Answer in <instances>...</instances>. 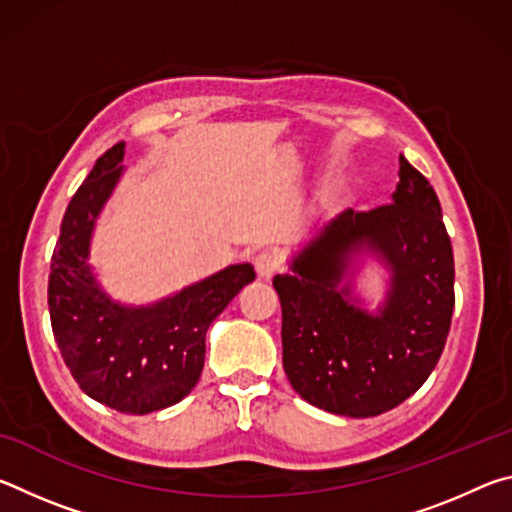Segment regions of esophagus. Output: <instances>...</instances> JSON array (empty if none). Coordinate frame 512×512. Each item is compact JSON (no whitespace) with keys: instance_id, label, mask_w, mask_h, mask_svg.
I'll list each match as a JSON object with an SVG mask.
<instances>
[{"instance_id":"34e87169","label":"esophagus","mask_w":512,"mask_h":512,"mask_svg":"<svg viewBox=\"0 0 512 512\" xmlns=\"http://www.w3.org/2000/svg\"><path fill=\"white\" fill-rule=\"evenodd\" d=\"M253 264H255L257 275L262 277V280H271V277L277 273V268H280V262H277V257L273 253L255 255Z\"/></svg>"}]
</instances>
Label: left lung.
<instances>
[{"label":"left lung","mask_w":512,"mask_h":512,"mask_svg":"<svg viewBox=\"0 0 512 512\" xmlns=\"http://www.w3.org/2000/svg\"><path fill=\"white\" fill-rule=\"evenodd\" d=\"M370 247L392 266L387 307L370 317L338 287L349 255ZM282 366L302 400L372 418L411 397L443 354L454 314V255L438 196L400 155L393 201L345 210L275 275Z\"/></svg>","instance_id":"obj_1"}]
</instances>
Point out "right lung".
Returning <instances> with one entry per match:
<instances>
[{
	"instance_id": "right-lung-1",
	"label": "right lung",
	"mask_w": 512,
	"mask_h": 512,
	"mask_svg": "<svg viewBox=\"0 0 512 512\" xmlns=\"http://www.w3.org/2000/svg\"><path fill=\"white\" fill-rule=\"evenodd\" d=\"M124 142L101 155L69 201L51 255L49 316L65 366L92 400L144 415L183 400L205 361V334L228 302L255 280L230 266L153 307L126 309L94 284L88 246L94 221L121 176Z\"/></svg>"
}]
</instances>
